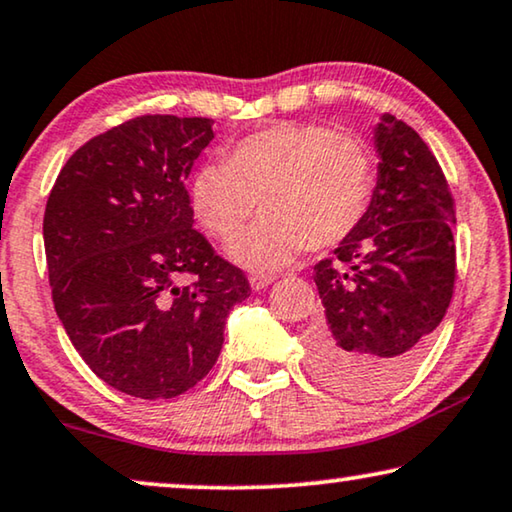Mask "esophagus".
Returning a JSON list of instances; mask_svg holds the SVG:
<instances>
[{"instance_id":"1","label":"esophagus","mask_w":512,"mask_h":512,"mask_svg":"<svg viewBox=\"0 0 512 512\" xmlns=\"http://www.w3.org/2000/svg\"><path fill=\"white\" fill-rule=\"evenodd\" d=\"M273 280H276V276H269V273H253V276H250V287H253V290H264V287L271 285Z\"/></svg>"}]
</instances>
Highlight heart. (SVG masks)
<instances>
[{
  "instance_id": "1",
  "label": "heart",
  "mask_w": 512,
  "mask_h": 512,
  "mask_svg": "<svg viewBox=\"0 0 512 512\" xmlns=\"http://www.w3.org/2000/svg\"><path fill=\"white\" fill-rule=\"evenodd\" d=\"M373 178L371 148L359 136L283 122L236 141L225 164H201L190 178V206L227 243L259 204L266 218L229 255L250 269H278L304 246L327 250L348 239L369 208Z\"/></svg>"
}]
</instances>
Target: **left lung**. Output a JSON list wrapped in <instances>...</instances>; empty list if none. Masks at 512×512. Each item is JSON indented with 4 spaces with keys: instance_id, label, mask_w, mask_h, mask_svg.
<instances>
[{
    "instance_id": "left-lung-1",
    "label": "left lung",
    "mask_w": 512,
    "mask_h": 512,
    "mask_svg": "<svg viewBox=\"0 0 512 512\" xmlns=\"http://www.w3.org/2000/svg\"><path fill=\"white\" fill-rule=\"evenodd\" d=\"M378 183L364 220L313 266L325 318L308 331L311 371L331 390L376 399L420 362L457 278L455 199L413 127H376Z\"/></svg>"
}]
</instances>
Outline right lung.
<instances>
[{
  "label": "right lung",
  "mask_w": 512,
  "mask_h": 512,
  "mask_svg": "<svg viewBox=\"0 0 512 512\" xmlns=\"http://www.w3.org/2000/svg\"><path fill=\"white\" fill-rule=\"evenodd\" d=\"M211 139V118L139 115L83 143L48 194L55 313L92 373L129 397L197 385L250 294L246 273L192 227L185 178Z\"/></svg>",
  "instance_id": "1"
}]
</instances>
